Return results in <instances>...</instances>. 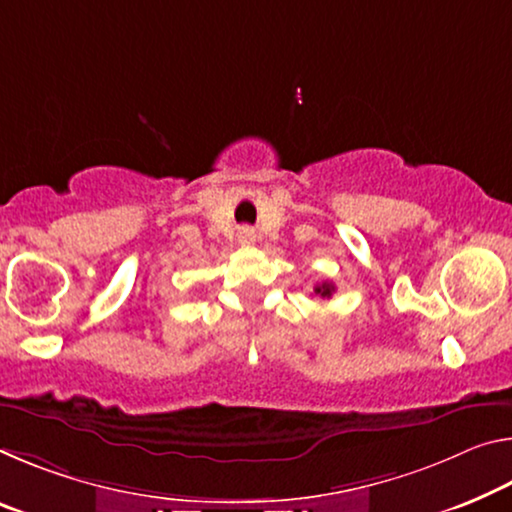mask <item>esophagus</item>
I'll list each match as a JSON object with an SVG mask.
<instances>
[{"label":"esophagus","mask_w":512,"mask_h":512,"mask_svg":"<svg viewBox=\"0 0 512 512\" xmlns=\"http://www.w3.org/2000/svg\"><path fill=\"white\" fill-rule=\"evenodd\" d=\"M239 241L246 243V246H250V243H255V230H253V227H248V225L239 227Z\"/></svg>","instance_id":"34e87169"}]
</instances>
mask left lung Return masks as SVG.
Returning <instances> with one entry per match:
<instances>
[{
  "label": "left lung",
  "mask_w": 512,
  "mask_h": 512,
  "mask_svg": "<svg viewBox=\"0 0 512 512\" xmlns=\"http://www.w3.org/2000/svg\"><path fill=\"white\" fill-rule=\"evenodd\" d=\"M332 291H335V287H332L330 282H321V285L314 287V294L321 296V298H330Z\"/></svg>",
  "instance_id": "1"
}]
</instances>
